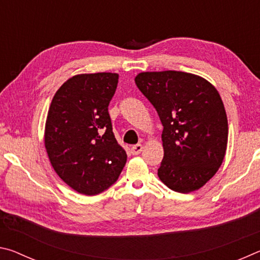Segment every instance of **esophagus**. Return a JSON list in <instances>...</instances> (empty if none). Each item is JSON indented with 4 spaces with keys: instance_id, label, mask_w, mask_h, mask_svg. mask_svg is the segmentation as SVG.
Masks as SVG:
<instances>
[{
    "instance_id": "1",
    "label": "esophagus",
    "mask_w": 260,
    "mask_h": 260,
    "mask_svg": "<svg viewBox=\"0 0 260 260\" xmlns=\"http://www.w3.org/2000/svg\"><path fill=\"white\" fill-rule=\"evenodd\" d=\"M142 149H143L142 144H135V146L132 147L131 151H132V153H133V155H139V153L142 151Z\"/></svg>"
}]
</instances>
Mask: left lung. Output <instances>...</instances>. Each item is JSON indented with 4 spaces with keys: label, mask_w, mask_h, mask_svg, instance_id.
Segmentation results:
<instances>
[{
    "label": "left lung",
    "mask_w": 260,
    "mask_h": 260,
    "mask_svg": "<svg viewBox=\"0 0 260 260\" xmlns=\"http://www.w3.org/2000/svg\"><path fill=\"white\" fill-rule=\"evenodd\" d=\"M135 83L164 127L161 182L182 193L203 187L222 164L227 148V116L218 90L204 78L181 71L142 72Z\"/></svg>",
    "instance_id": "1"
}]
</instances>
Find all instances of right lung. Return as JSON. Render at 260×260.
I'll return each mask as SVG.
<instances>
[{
  "label": "right lung",
  "mask_w": 260,
  "mask_h": 260,
  "mask_svg": "<svg viewBox=\"0 0 260 260\" xmlns=\"http://www.w3.org/2000/svg\"><path fill=\"white\" fill-rule=\"evenodd\" d=\"M118 79L110 72L70 78L48 111V157L58 177L83 195H98L112 186L126 164V151L114 138L108 111Z\"/></svg>",
  "instance_id": "obj_1"
}]
</instances>
